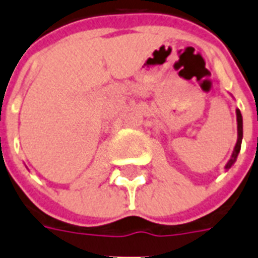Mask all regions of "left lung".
I'll return each mask as SVG.
<instances>
[{
    "instance_id": "left-lung-1",
    "label": "left lung",
    "mask_w": 258,
    "mask_h": 258,
    "mask_svg": "<svg viewBox=\"0 0 258 258\" xmlns=\"http://www.w3.org/2000/svg\"><path fill=\"white\" fill-rule=\"evenodd\" d=\"M236 116H237V142H236V146L233 148V152H232L231 159L228 160V163L225 164V169H229L232 165L234 164L236 159L238 156V152L241 150V142H242V116L241 112L238 108H236Z\"/></svg>"
}]
</instances>
